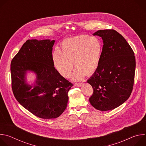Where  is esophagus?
<instances>
[{
    "instance_id": "esophagus-1",
    "label": "esophagus",
    "mask_w": 146,
    "mask_h": 146,
    "mask_svg": "<svg viewBox=\"0 0 146 146\" xmlns=\"http://www.w3.org/2000/svg\"><path fill=\"white\" fill-rule=\"evenodd\" d=\"M74 85L76 87H81L82 86V83H76Z\"/></svg>"
}]
</instances>
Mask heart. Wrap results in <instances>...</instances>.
<instances>
[{
	"instance_id": "obj_1",
	"label": "heart",
	"mask_w": 146,
	"mask_h": 146,
	"mask_svg": "<svg viewBox=\"0 0 146 146\" xmlns=\"http://www.w3.org/2000/svg\"><path fill=\"white\" fill-rule=\"evenodd\" d=\"M102 51L103 45L99 38L81 35L64 40L60 50L53 52L52 59L58 73L65 78L70 76L74 65L76 68L72 78L78 81L98 69Z\"/></svg>"
}]
</instances>
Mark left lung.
<instances>
[{"instance_id":"8db88e82","label":"left lung","mask_w":146,"mask_h":146,"mask_svg":"<svg viewBox=\"0 0 146 146\" xmlns=\"http://www.w3.org/2000/svg\"><path fill=\"white\" fill-rule=\"evenodd\" d=\"M103 40V51L98 69L87 80L94 92L89 100L100 111L113 110L123 104L132 91L136 60L124 37L113 29L93 34Z\"/></svg>"}]
</instances>
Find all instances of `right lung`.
Instances as JSON below:
<instances>
[{
	"instance_id": "add662e5",
	"label": "right lung",
	"mask_w": 146,
	"mask_h": 146,
	"mask_svg": "<svg viewBox=\"0 0 146 146\" xmlns=\"http://www.w3.org/2000/svg\"><path fill=\"white\" fill-rule=\"evenodd\" d=\"M55 40H28L11 62L12 90L17 101L35 115L44 119L59 117L67 107L73 84L54 68ZM36 74L32 86L26 83L28 72Z\"/></svg>"
}]
</instances>
